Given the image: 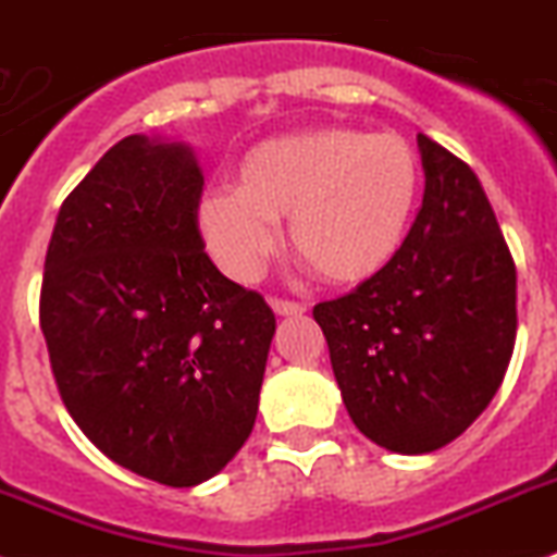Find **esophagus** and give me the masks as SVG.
Listing matches in <instances>:
<instances>
[{
  "mask_svg": "<svg viewBox=\"0 0 557 557\" xmlns=\"http://www.w3.org/2000/svg\"><path fill=\"white\" fill-rule=\"evenodd\" d=\"M270 307L275 310V315H304L307 312L301 301H289V298H270Z\"/></svg>",
  "mask_w": 557,
  "mask_h": 557,
  "instance_id": "1",
  "label": "esophagus"
}]
</instances>
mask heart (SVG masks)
Returning a JSON list of instances; mask_svg holds the SVG:
<instances>
[{
    "instance_id": "b5f03b06",
    "label": "heart",
    "mask_w": 557,
    "mask_h": 557,
    "mask_svg": "<svg viewBox=\"0 0 557 557\" xmlns=\"http://www.w3.org/2000/svg\"><path fill=\"white\" fill-rule=\"evenodd\" d=\"M422 169L397 132L366 135L349 126H318L256 143L236 163V188L199 194L197 233L216 268L253 282L289 242L332 284H363L400 253L417 202Z\"/></svg>"
}]
</instances>
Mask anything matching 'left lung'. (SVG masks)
Instances as JSON below:
<instances>
[{
    "instance_id": "obj_1",
    "label": "left lung",
    "mask_w": 557,
    "mask_h": 557,
    "mask_svg": "<svg viewBox=\"0 0 557 557\" xmlns=\"http://www.w3.org/2000/svg\"><path fill=\"white\" fill-rule=\"evenodd\" d=\"M425 194L400 253L318 304L351 422L394 454H431L491 406L516 346V261L468 163L417 135Z\"/></svg>"
}]
</instances>
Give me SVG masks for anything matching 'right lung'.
<instances>
[{
  "instance_id": "obj_1",
  "label": "right lung",
  "mask_w": 557,
  "mask_h": 557,
  "mask_svg": "<svg viewBox=\"0 0 557 557\" xmlns=\"http://www.w3.org/2000/svg\"><path fill=\"white\" fill-rule=\"evenodd\" d=\"M191 146L129 135L61 202L39 321L66 411L137 476L194 487L253 431L275 315L199 239Z\"/></svg>"
}]
</instances>
